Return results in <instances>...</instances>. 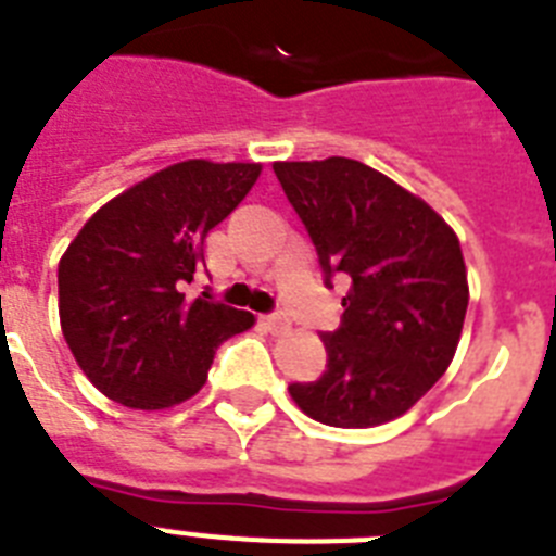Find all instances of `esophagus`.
I'll return each mask as SVG.
<instances>
[{"mask_svg": "<svg viewBox=\"0 0 556 556\" xmlns=\"http://www.w3.org/2000/svg\"><path fill=\"white\" fill-rule=\"evenodd\" d=\"M265 325H268L270 333H288L291 330V319L286 314H274V316H265Z\"/></svg>", "mask_w": 556, "mask_h": 556, "instance_id": "obj_1", "label": "esophagus"}]
</instances>
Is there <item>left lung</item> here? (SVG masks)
I'll return each instance as SVG.
<instances>
[{"mask_svg":"<svg viewBox=\"0 0 556 556\" xmlns=\"http://www.w3.org/2000/svg\"><path fill=\"white\" fill-rule=\"evenodd\" d=\"M279 184L328 274L350 277L342 328L321 333L328 370L291 384L314 421L367 429L415 407L455 358L469 282L450 223L427 200L350 157L277 161Z\"/></svg>","mask_w":556,"mask_h":556,"instance_id":"1","label":"left lung"}]
</instances>
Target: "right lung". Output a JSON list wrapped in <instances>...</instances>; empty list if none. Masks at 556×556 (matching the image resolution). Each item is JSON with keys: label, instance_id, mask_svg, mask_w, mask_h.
<instances>
[{"label": "right lung", "instance_id": "1", "mask_svg": "<svg viewBox=\"0 0 556 556\" xmlns=\"http://www.w3.org/2000/svg\"><path fill=\"white\" fill-rule=\"evenodd\" d=\"M263 163H172L98 208L59 260V319L98 393L129 409H169L198 395L214 350L254 328V314L189 300L203 242L240 206Z\"/></svg>", "mask_w": 556, "mask_h": 556}]
</instances>
